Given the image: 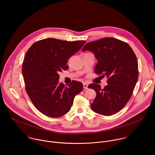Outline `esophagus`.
Wrapping results in <instances>:
<instances>
[{
  "instance_id": "esophagus-1",
  "label": "esophagus",
  "mask_w": 155,
  "mask_h": 155,
  "mask_svg": "<svg viewBox=\"0 0 155 155\" xmlns=\"http://www.w3.org/2000/svg\"><path fill=\"white\" fill-rule=\"evenodd\" d=\"M87 86H88V84L86 83H83V88L84 90L87 89Z\"/></svg>"
}]
</instances>
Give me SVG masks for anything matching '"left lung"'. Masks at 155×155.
<instances>
[{"mask_svg": "<svg viewBox=\"0 0 155 155\" xmlns=\"http://www.w3.org/2000/svg\"><path fill=\"white\" fill-rule=\"evenodd\" d=\"M86 50L93 53L97 60L95 73L108 78L103 89L96 83L88 86L96 93L91 108L102 115L115 114L127 103L137 81L136 56L127 43L112 37L86 43L82 51Z\"/></svg>", "mask_w": 155, "mask_h": 155, "instance_id": "1", "label": "left lung"}]
</instances>
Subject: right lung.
Returning <instances> with one entry per match:
<instances>
[{
  "label": "right lung",
  "mask_w": 155,
  "mask_h": 155,
  "mask_svg": "<svg viewBox=\"0 0 155 155\" xmlns=\"http://www.w3.org/2000/svg\"><path fill=\"white\" fill-rule=\"evenodd\" d=\"M85 41H68L53 38L39 40L26 53L22 67L26 92L43 114L58 118L71 108L75 96L82 91L81 82L72 81L65 86L59 83V72L67 70L69 58Z\"/></svg>",
  "instance_id": "add662e5"
}]
</instances>
